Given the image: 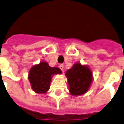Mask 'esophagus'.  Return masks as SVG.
<instances>
[{"mask_svg":"<svg viewBox=\"0 0 124 124\" xmlns=\"http://www.w3.org/2000/svg\"><path fill=\"white\" fill-rule=\"evenodd\" d=\"M59 69H61V70H63V69H64V65H63V64H61V65H59Z\"/></svg>","mask_w":124,"mask_h":124,"instance_id":"obj_1","label":"esophagus"}]
</instances>
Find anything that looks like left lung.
I'll return each instance as SVG.
<instances>
[{
	"instance_id": "8db88e82",
	"label": "left lung",
	"mask_w": 124,
	"mask_h": 124,
	"mask_svg": "<svg viewBox=\"0 0 124 124\" xmlns=\"http://www.w3.org/2000/svg\"><path fill=\"white\" fill-rule=\"evenodd\" d=\"M68 79L69 92L73 96L85 94L89 90L93 81V73L89 67L75 63L65 73Z\"/></svg>"
}]
</instances>
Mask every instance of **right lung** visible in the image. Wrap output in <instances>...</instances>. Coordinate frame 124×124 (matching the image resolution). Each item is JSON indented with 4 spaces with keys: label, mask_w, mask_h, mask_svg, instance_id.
<instances>
[{
    "label": "right lung",
    "mask_w": 124,
    "mask_h": 124,
    "mask_svg": "<svg viewBox=\"0 0 124 124\" xmlns=\"http://www.w3.org/2000/svg\"><path fill=\"white\" fill-rule=\"evenodd\" d=\"M61 73L59 68L50 67L46 62L42 61L31 67L29 72L28 79L31 83V89L38 94L46 93L50 89L53 76Z\"/></svg>",
    "instance_id": "1"
}]
</instances>
